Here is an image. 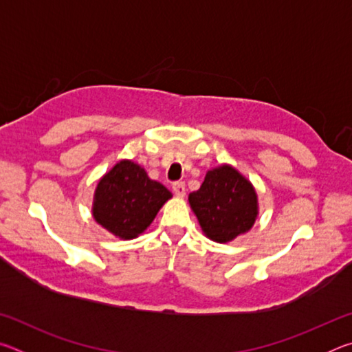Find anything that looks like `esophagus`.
<instances>
[{
    "instance_id": "1",
    "label": "esophagus",
    "mask_w": 352,
    "mask_h": 352,
    "mask_svg": "<svg viewBox=\"0 0 352 352\" xmlns=\"http://www.w3.org/2000/svg\"><path fill=\"white\" fill-rule=\"evenodd\" d=\"M172 190H174L175 197L183 199L184 194H186V186H184L183 182H177V183L172 184Z\"/></svg>"
}]
</instances>
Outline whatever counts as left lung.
Instances as JSON below:
<instances>
[{
	"instance_id": "8db88e82",
	"label": "left lung",
	"mask_w": 352,
	"mask_h": 352,
	"mask_svg": "<svg viewBox=\"0 0 352 352\" xmlns=\"http://www.w3.org/2000/svg\"><path fill=\"white\" fill-rule=\"evenodd\" d=\"M188 200L204 234L217 243L248 233L259 214L254 186L231 164L208 170L200 189Z\"/></svg>"
}]
</instances>
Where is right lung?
<instances>
[{
  "instance_id": "add662e5",
  "label": "right lung",
  "mask_w": 352,
  "mask_h": 352,
  "mask_svg": "<svg viewBox=\"0 0 352 352\" xmlns=\"http://www.w3.org/2000/svg\"><path fill=\"white\" fill-rule=\"evenodd\" d=\"M169 199L170 190L148 178L144 168L121 160L98 182L91 212L102 228L129 241L144 233Z\"/></svg>"
}]
</instances>
